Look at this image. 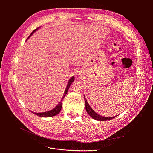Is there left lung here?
<instances>
[{
    "instance_id": "left-lung-1",
    "label": "left lung",
    "mask_w": 153,
    "mask_h": 153,
    "mask_svg": "<svg viewBox=\"0 0 153 153\" xmlns=\"http://www.w3.org/2000/svg\"><path fill=\"white\" fill-rule=\"evenodd\" d=\"M84 100H85V109H86L87 112L89 114V115L92 118H93V119L97 120V121H108V120H111V119H114V118L116 117V116H115V117H105L101 116V115H98V114H97L96 112H94V111L91 108V107L89 106V103H87V100L85 98V96H84Z\"/></svg>"
}]
</instances>
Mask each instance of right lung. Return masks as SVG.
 Returning a JSON list of instances; mask_svg holds the SVG:
<instances>
[{"mask_svg": "<svg viewBox=\"0 0 153 153\" xmlns=\"http://www.w3.org/2000/svg\"><path fill=\"white\" fill-rule=\"evenodd\" d=\"M37 29H35L33 32H32L31 34L29 36V37H30L32 34L34 33V32ZM74 80H75V77H74V76L71 77V78H70V79H69V82H68V83L67 87H66V88L65 92H64V95H63L61 101V102H60V103L57 105L56 107L54 108L53 110H51L48 111V112H43V113H34V114H36V115H38V116H39V117H52V116H54V115H57V114L60 112V111H61V108H62V100L64 99V96H66V94H67V92H68V89H69V87H70L71 84H72V82L74 81Z\"/></svg>", "mask_w": 153, "mask_h": 153, "instance_id": "add662e5", "label": "right lung"}]
</instances>
